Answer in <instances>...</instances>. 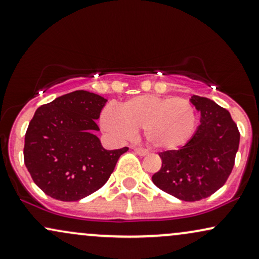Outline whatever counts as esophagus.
I'll list each match as a JSON object with an SVG mask.
<instances>
[{
    "label": "esophagus",
    "instance_id": "34e87169",
    "mask_svg": "<svg viewBox=\"0 0 259 259\" xmlns=\"http://www.w3.org/2000/svg\"><path fill=\"white\" fill-rule=\"evenodd\" d=\"M133 150H135L136 154H138L139 156H145V155L149 154L148 150L143 149V148H133Z\"/></svg>",
    "mask_w": 259,
    "mask_h": 259
}]
</instances>
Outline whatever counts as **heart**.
Listing matches in <instances>:
<instances>
[{
    "mask_svg": "<svg viewBox=\"0 0 259 259\" xmlns=\"http://www.w3.org/2000/svg\"><path fill=\"white\" fill-rule=\"evenodd\" d=\"M100 122L114 139H127L144 130L146 140L154 148L175 150L191 139L197 115L192 103L185 98L142 95L123 102L120 110L113 105L105 107Z\"/></svg>",
    "mask_w": 259,
    "mask_h": 259,
    "instance_id": "b5f03b06",
    "label": "heart"
}]
</instances>
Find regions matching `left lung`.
I'll return each instance as SVG.
<instances>
[{
	"label": "left lung",
	"mask_w": 259,
	"mask_h": 259,
	"mask_svg": "<svg viewBox=\"0 0 259 259\" xmlns=\"http://www.w3.org/2000/svg\"><path fill=\"white\" fill-rule=\"evenodd\" d=\"M191 102L200 111V124L180 149L159 152L162 167L152 175L159 190L185 202L210 197L226 184L240 140L227 109L199 96H193Z\"/></svg>",
	"instance_id": "obj_1"
}]
</instances>
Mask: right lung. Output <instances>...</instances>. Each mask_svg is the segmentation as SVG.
<instances>
[{
	"label": "right lung",
	"instance_id": "right-lung-1",
	"mask_svg": "<svg viewBox=\"0 0 259 259\" xmlns=\"http://www.w3.org/2000/svg\"><path fill=\"white\" fill-rule=\"evenodd\" d=\"M107 100L78 90L38 108L25 135L24 162L44 193L62 202L90 196L107 183L128 150H105L95 136Z\"/></svg>",
	"mask_w": 259,
	"mask_h": 259
}]
</instances>
